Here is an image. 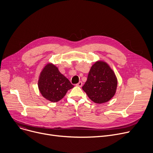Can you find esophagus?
Masks as SVG:
<instances>
[{"label": "esophagus", "instance_id": "34e87169", "mask_svg": "<svg viewBox=\"0 0 153 153\" xmlns=\"http://www.w3.org/2000/svg\"><path fill=\"white\" fill-rule=\"evenodd\" d=\"M76 85L78 86V87H82V82H81V81H80V82H79L76 84Z\"/></svg>", "mask_w": 153, "mask_h": 153}]
</instances>
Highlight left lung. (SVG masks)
I'll return each instance as SVG.
<instances>
[{
    "instance_id": "left-lung-1",
    "label": "left lung",
    "mask_w": 153,
    "mask_h": 153,
    "mask_svg": "<svg viewBox=\"0 0 153 153\" xmlns=\"http://www.w3.org/2000/svg\"><path fill=\"white\" fill-rule=\"evenodd\" d=\"M117 85L113 71L106 63L97 62L91 66L82 89L91 100L100 104L113 97Z\"/></svg>"
}]
</instances>
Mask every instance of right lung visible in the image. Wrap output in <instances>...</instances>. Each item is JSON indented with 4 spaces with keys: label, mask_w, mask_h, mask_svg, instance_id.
Masks as SVG:
<instances>
[{
    "label": "right lung",
    "mask_w": 153,
    "mask_h": 153,
    "mask_svg": "<svg viewBox=\"0 0 153 153\" xmlns=\"http://www.w3.org/2000/svg\"><path fill=\"white\" fill-rule=\"evenodd\" d=\"M38 86L42 96L52 102L62 100L68 90L74 87L52 64H48L43 69L39 77Z\"/></svg>",
    "instance_id": "add662e5"
}]
</instances>
